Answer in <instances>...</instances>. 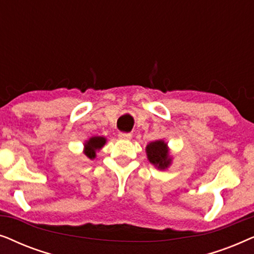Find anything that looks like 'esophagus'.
Instances as JSON below:
<instances>
[{
	"instance_id": "esophagus-1",
	"label": "esophagus",
	"mask_w": 254,
	"mask_h": 254,
	"mask_svg": "<svg viewBox=\"0 0 254 254\" xmlns=\"http://www.w3.org/2000/svg\"><path fill=\"white\" fill-rule=\"evenodd\" d=\"M118 137H119L120 140H123V141H127V140H130V138H131V134L130 133H119Z\"/></svg>"
}]
</instances>
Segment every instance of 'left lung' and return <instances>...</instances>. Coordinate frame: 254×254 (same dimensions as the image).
<instances>
[{"label": "left lung", "mask_w": 254, "mask_h": 254, "mask_svg": "<svg viewBox=\"0 0 254 254\" xmlns=\"http://www.w3.org/2000/svg\"><path fill=\"white\" fill-rule=\"evenodd\" d=\"M148 161L158 170H166L172 164V156L170 148L164 140H157L147 144L145 147Z\"/></svg>", "instance_id": "8db88e82"}]
</instances>
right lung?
Instances as JSON below:
<instances>
[{"instance_id":"obj_1","label":"right lung","mask_w":254,"mask_h":254,"mask_svg":"<svg viewBox=\"0 0 254 254\" xmlns=\"http://www.w3.org/2000/svg\"><path fill=\"white\" fill-rule=\"evenodd\" d=\"M106 137L104 136H92L89 140L84 142V149H83V154H84L89 159H95L97 156V151H99L106 143Z\"/></svg>"}]
</instances>
